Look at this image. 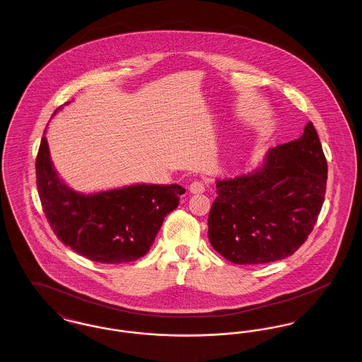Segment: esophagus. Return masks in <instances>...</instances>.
Masks as SVG:
<instances>
[{
	"instance_id": "1",
	"label": "esophagus",
	"mask_w": 362,
	"mask_h": 362,
	"mask_svg": "<svg viewBox=\"0 0 362 362\" xmlns=\"http://www.w3.org/2000/svg\"><path fill=\"white\" fill-rule=\"evenodd\" d=\"M191 194H202L205 191V185L199 180H194L189 186Z\"/></svg>"
}]
</instances>
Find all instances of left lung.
Returning <instances> with one entry per match:
<instances>
[{
	"label": "left lung",
	"instance_id": "8db88e82",
	"mask_svg": "<svg viewBox=\"0 0 362 362\" xmlns=\"http://www.w3.org/2000/svg\"><path fill=\"white\" fill-rule=\"evenodd\" d=\"M327 160L308 122L304 134L270 149L259 170L217 180L207 225L211 247L236 264L293 255L322 210Z\"/></svg>",
	"mask_w": 362,
	"mask_h": 362
}]
</instances>
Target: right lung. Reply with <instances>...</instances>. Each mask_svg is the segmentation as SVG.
<instances>
[{
  "label": "right lung",
  "instance_id": "obj_1",
  "mask_svg": "<svg viewBox=\"0 0 362 362\" xmlns=\"http://www.w3.org/2000/svg\"><path fill=\"white\" fill-rule=\"evenodd\" d=\"M35 168L40 204L57 238L74 252L100 263L144 257L164 217L186 192L179 185H137L78 194L55 173L46 137L40 141Z\"/></svg>",
  "mask_w": 362,
  "mask_h": 362
}]
</instances>
